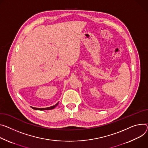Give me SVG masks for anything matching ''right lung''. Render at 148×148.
I'll use <instances>...</instances> for the list:
<instances>
[{
    "instance_id": "obj_1",
    "label": "right lung",
    "mask_w": 148,
    "mask_h": 148,
    "mask_svg": "<svg viewBox=\"0 0 148 148\" xmlns=\"http://www.w3.org/2000/svg\"><path fill=\"white\" fill-rule=\"evenodd\" d=\"M59 102H58L56 104H55L54 106H51V107H46V108H36V107H31V108H32L34 110H51V109H54L55 107L58 104Z\"/></svg>"
}]
</instances>
